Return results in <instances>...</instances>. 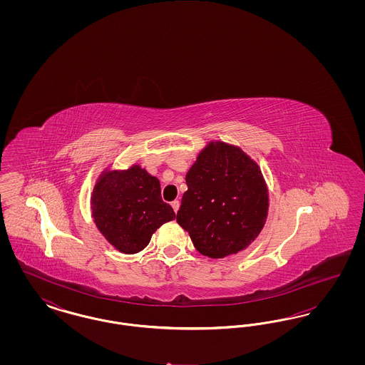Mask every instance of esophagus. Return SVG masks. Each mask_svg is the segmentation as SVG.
I'll list each match as a JSON object with an SVG mask.
<instances>
[{"label": "esophagus", "mask_w": 365, "mask_h": 365, "mask_svg": "<svg viewBox=\"0 0 365 365\" xmlns=\"http://www.w3.org/2000/svg\"><path fill=\"white\" fill-rule=\"evenodd\" d=\"M179 205H180V204H179V201H178V200H175V201H173V202H171V207H173V209H174L175 213L178 212V209H179Z\"/></svg>", "instance_id": "obj_1"}]
</instances>
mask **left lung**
<instances>
[{
	"label": "left lung",
	"mask_w": 365,
	"mask_h": 365,
	"mask_svg": "<svg viewBox=\"0 0 365 365\" xmlns=\"http://www.w3.org/2000/svg\"><path fill=\"white\" fill-rule=\"evenodd\" d=\"M186 185L176 222L201 255L222 259L255 241L267 219L268 191L259 165L240 148L209 143Z\"/></svg>",
	"instance_id": "1"
}]
</instances>
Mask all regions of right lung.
I'll return each instance as SVG.
<instances>
[{
    "label": "right lung",
    "mask_w": 365,
    "mask_h": 365,
    "mask_svg": "<svg viewBox=\"0 0 365 365\" xmlns=\"http://www.w3.org/2000/svg\"><path fill=\"white\" fill-rule=\"evenodd\" d=\"M91 204L96 226L125 255L140 252L158 227L175 219L174 209L161 200L158 179L138 165L104 175Z\"/></svg>",
    "instance_id": "right-lung-1"
}]
</instances>
